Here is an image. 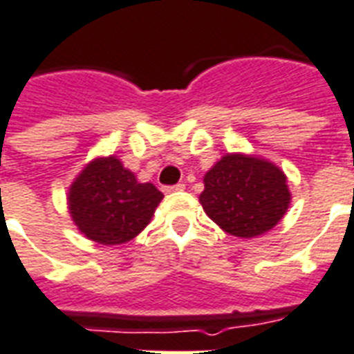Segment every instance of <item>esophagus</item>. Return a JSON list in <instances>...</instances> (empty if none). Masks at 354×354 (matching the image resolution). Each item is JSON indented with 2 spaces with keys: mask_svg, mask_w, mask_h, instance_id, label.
<instances>
[{
  "mask_svg": "<svg viewBox=\"0 0 354 354\" xmlns=\"http://www.w3.org/2000/svg\"><path fill=\"white\" fill-rule=\"evenodd\" d=\"M185 189V183H176V185H169V187H163V192H167V194H171V192H180Z\"/></svg>",
  "mask_w": 354,
  "mask_h": 354,
  "instance_id": "34e87169",
  "label": "esophagus"
}]
</instances>
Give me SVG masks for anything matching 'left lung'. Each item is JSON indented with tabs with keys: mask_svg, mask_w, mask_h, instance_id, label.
<instances>
[{
	"mask_svg": "<svg viewBox=\"0 0 354 354\" xmlns=\"http://www.w3.org/2000/svg\"><path fill=\"white\" fill-rule=\"evenodd\" d=\"M203 211L238 238L271 231L291 205L287 176L277 163L243 152L223 154L203 176Z\"/></svg>",
	"mask_w": 354,
	"mask_h": 354,
	"instance_id": "1",
	"label": "left lung"
}]
</instances>
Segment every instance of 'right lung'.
<instances>
[{
    "label": "right lung",
    "mask_w": 354,
    "mask_h": 354,
    "mask_svg": "<svg viewBox=\"0 0 354 354\" xmlns=\"http://www.w3.org/2000/svg\"><path fill=\"white\" fill-rule=\"evenodd\" d=\"M163 194L152 183L138 182L120 158L97 156L68 187L67 205L83 236L102 245L131 242L151 223Z\"/></svg>",
    "instance_id": "obj_1"
}]
</instances>
